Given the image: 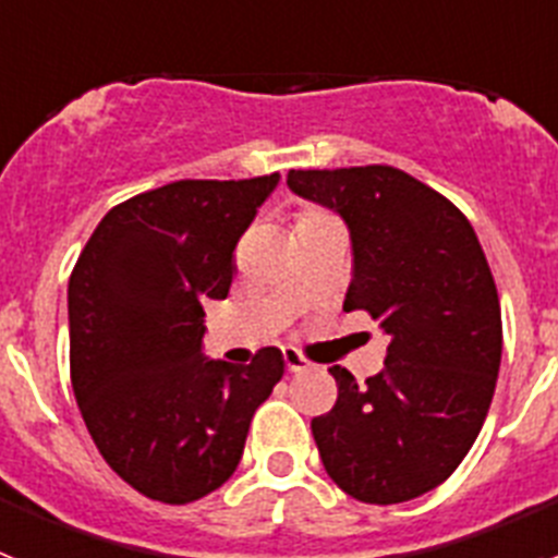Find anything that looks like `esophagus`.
Segmentation results:
<instances>
[{
	"instance_id": "obj_1",
	"label": "esophagus",
	"mask_w": 558,
	"mask_h": 558,
	"mask_svg": "<svg viewBox=\"0 0 558 558\" xmlns=\"http://www.w3.org/2000/svg\"><path fill=\"white\" fill-rule=\"evenodd\" d=\"M282 360L288 372H307V368H313V363L302 352H295V349H284Z\"/></svg>"
}]
</instances>
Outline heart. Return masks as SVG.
Instances as JSON below:
<instances>
[{"label": "heart", "instance_id": "1", "mask_svg": "<svg viewBox=\"0 0 558 558\" xmlns=\"http://www.w3.org/2000/svg\"><path fill=\"white\" fill-rule=\"evenodd\" d=\"M338 223L332 211L322 209V206H302V209L293 215V234H302V231L322 229V226Z\"/></svg>", "mask_w": 558, "mask_h": 558}]
</instances>
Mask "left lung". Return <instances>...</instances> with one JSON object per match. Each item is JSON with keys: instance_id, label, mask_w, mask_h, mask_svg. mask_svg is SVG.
<instances>
[{"instance_id": "obj_1", "label": "left lung", "mask_w": 558, "mask_h": 558, "mask_svg": "<svg viewBox=\"0 0 558 558\" xmlns=\"http://www.w3.org/2000/svg\"><path fill=\"white\" fill-rule=\"evenodd\" d=\"M288 186L347 220L343 310L391 338L366 383L329 368L338 402L313 418L324 470L354 500H413L458 470L489 413L502 354L495 276L466 215L397 167L290 170Z\"/></svg>"}]
</instances>
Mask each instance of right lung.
<instances>
[{"instance_id":"right-lung-1","label":"right lung","mask_w":558,"mask_h":558,"mask_svg":"<svg viewBox=\"0 0 558 558\" xmlns=\"http://www.w3.org/2000/svg\"><path fill=\"white\" fill-rule=\"evenodd\" d=\"M279 172L184 179L113 206L69 276V377L97 450L150 500L186 506L234 475L251 416L282 379L201 354L204 304L226 299L234 245Z\"/></svg>"}]
</instances>
